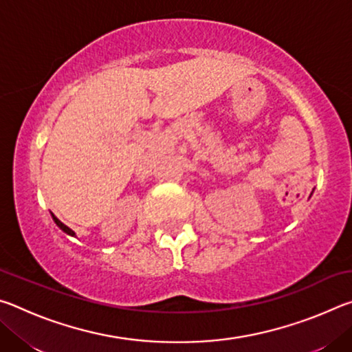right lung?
<instances>
[{
  "instance_id": "right-lung-1",
  "label": "right lung",
  "mask_w": 352,
  "mask_h": 352,
  "mask_svg": "<svg viewBox=\"0 0 352 352\" xmlns=\"http://www.w3.org/2000/svg\"><path fill=\"white\" fill-rule=\"evenodd\" d=\"M52 219H54V222L57 223V226H58V228H60V230H63L65 231V233H67V234H69V236H76L74 234V231L73 230H71V228H68V226L67 225H65V223H62L60 222V220H58L56 216H54V214H52Z\"/></svg>"
}]
</instances>
